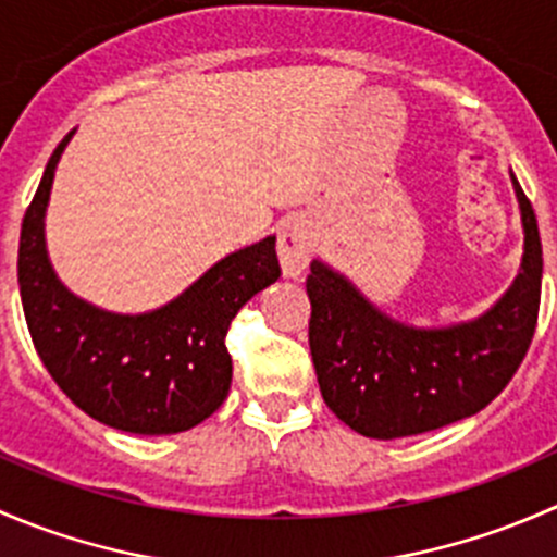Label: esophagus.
I'll list each match as a JSON object with an SVG mask.
<instances>
[{"mask_svg":"<svg viewBox=\"0 0 557 557\" xmlns=\"http://www.w3.org/2000/svg\"><path fill=\"white\" fill-rule=\"evenodd\" d=\"M277 256L285 277H299L312 258V234L305 218H288L277 232Z\"/></svg>","mask_w":557,"mask_h":557,"instance_id":"esophagus-1","label":"esophagus"}]
</instances>
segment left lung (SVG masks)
<instances>
[{"mask_svg":"<svg viewBox=\"0 0 557 557\" xmlns=\"http://www.w3.org/2000/svg\"><path fill=\"white\" fill-rule=\"evenodd\" d=\"M522 221V258L507 294L480 318L442 329L401 323L345 274L314 258L307 277L310 350L331 412L372 440L425 434L485 409L525 358L542 299L536 215L509 172Z\"/></svg>","mask_w":557,"mask_h":557,"instance_id":"obj_1","label":"left lung"}]
</instances>
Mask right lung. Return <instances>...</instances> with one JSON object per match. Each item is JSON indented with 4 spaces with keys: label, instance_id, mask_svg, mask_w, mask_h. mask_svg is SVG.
<instances>
[{
    "label": "right lung",
    "instance_id": "obj_1",
    "mask_svg": "<svg viewBox=\"0 0 557 557\" xmlns=\"http://www.w3.org/2000/svg\"><path fill=\"white\" fill-rule=\"evenodd\" d=\"M59 143L21 223L18 285L37 356L72 404L128 434H180L210 418L232 387L226 331L247 301L280 277L274 243L228 252L164 307L107 312L72 294L45 247V210Z\"/></svg>",
    "mask_w": 557,
    "mask_h": 557
}]
</instances>
